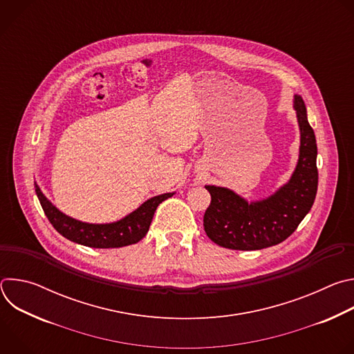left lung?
<instances>
[{
  "label": "left lung",
  "instance_id": "obj_1",
  "mask_svg": "<svg viewBox=\"0 0 354 354\" xmlns=\"http://www.w3.org/2000/svg\"><path fill=\"white\" fill-rule=\"evenodd\" d=\"M299 127V156L287 183L272 196L248 201L231 189L207 185L212 203L203 218L207 236L235 250H258L287 239L311 210L318 189L317 140L308 123L307 108L294 95Z\"/></svg>",
  "mask_w": 354,
  "mask_h": 354
}]
</instances>
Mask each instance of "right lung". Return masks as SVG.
<instances>
[{
  "label": "right lung",
  "instance_id": "1",
  "mask_svg": "<svg viewBox=\"0 0 354 354\" xmlns=\"http://www.w3.org/2000/svg\"><path fill=\"white\" fill-rule=\"evenodd\" d=\"M35 190L37 198L41 205V209L56 228L59 234L64 238L91 248H122L131 243H137L140 239L145 236L148 232L149 224L153 221L154 213L160 203L175 193H164L160 196H154L124 218L109 223V224H89L78 221L73 217L62 213L52 201H50L40 190L37 183L35 182Z\"/></svg>",
  "mask_w": 354,
  "mask_h": 354
}]
</instances>
